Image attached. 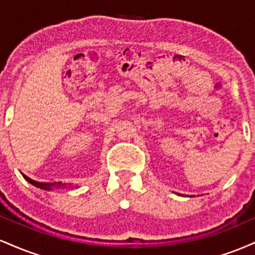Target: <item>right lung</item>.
Here are the masks:
<instances>
[{
    "instance_id": "1",
    "label": "right lung",
    "mask_w": 255,
    "mask_h": 255,
    "mask_svg": "<svg viewBox=\"0 0 255 255\" xmlns=\"http://www.w3.org/2000/svg\"><path fill=\"white\" fill-rule=\"evenodd\" d=\"M22 176H24V178L26 181H27V182H30L31 184H33V186H36L40 189H45V191H51L52 188H62V187H66V184H63L61 182H58V183H43V182H37V181L32 180V178L27 177L24 174H22ZM71 188H72V186H71Z\"/></svg>"
}]
</instances>
